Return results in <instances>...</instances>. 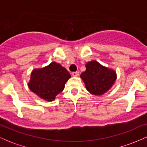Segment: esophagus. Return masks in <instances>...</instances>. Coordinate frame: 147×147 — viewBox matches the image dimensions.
<instances>
[{
	"label": "esophagus",
	"instance_id": "34e87169",
	"mask_svg": "<svg viewBox=\"0 0 147 147\" xmlns=\"http://www.w3.org/2000/svg\"><path fill=\"white\" fill-rule=\"evenodd\" d=\"M71 75L73 76V77H77V76H79V72H72Z\"/></svg>",
	"mask_w": 147,
	"mask_h": 147
}]
</instances>
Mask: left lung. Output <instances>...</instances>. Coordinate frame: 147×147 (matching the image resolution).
Wrapping results in <instances>:
<instances>
[{"instance_id": "1", "label": "left lung", "mask_w": 147, "mask_h": 147, "mask_svg": "<svg viewBox=\"0 0 147 147\" xmlns=\"http://www.w3.org/2000/svg\"><path fill=\"white\" fill-rule=\"evenodd\" d=\"M85 72L81 74V78L85 83L88 91L95 95H101L111 88L116 80L114 70L102 66L96 61L86 65Z\"/></svg>"}]
</instances>
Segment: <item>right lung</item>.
<instances>
[{
  "instance_id": "1",
  "label": "right lung",
  "mask_w": 147,
  "mask_h": 147,
  "mask_svg": "<svg viewBox=\"0 0 147 147\" xmlns=\"http://www.w3.org/2000/svg\"><path fill=\"white\" fill-rule=\"evenodd\" d=\"M70 77L66 69L52 62L45 68L35 69L32 72L28 86L41 98L52 101L63 91L65 84Z\"/></svg>"
}]
</instances>
